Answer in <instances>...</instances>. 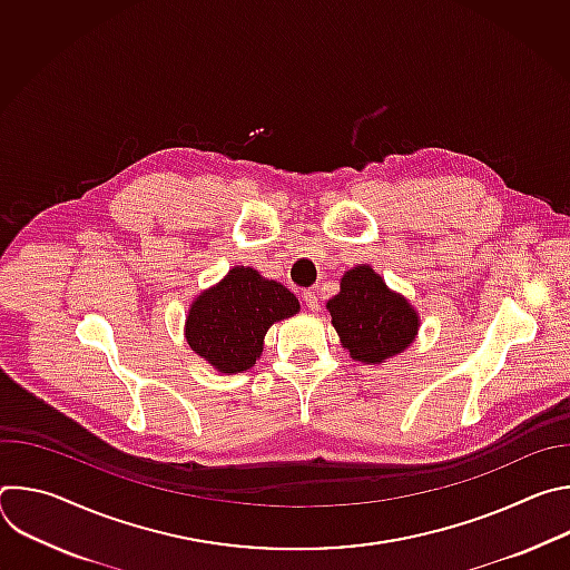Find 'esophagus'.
Instances as JSON below:
<instances>
[{
  "instance_id": "1",
  "label": "esophagus",
  "mask_w": 570,
  "mask_h": 570,
  "mask_svg": "<svg viewBox=\"0 0 570 570\" xmlns=\"http://www.w3.org/2000/svg\"><path fill=\"white\" fill-rule=\"evenodd\" d=\"M302 297H304V302H306V306L311 308V311H317L320 308V302H317V295H315V291H304L302 293Z\"/></svg>"
}]
</instances>
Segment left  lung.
Returning a JSON list of instances; mask_svg holds the SVG:
<instances>
[{
    "instance_id": "1",
    "label": "left lung",
    "mask_w": 570,
    "mask_h": 570,
    "mask_svg": "<svg viewBox=\"0 0 570 570\" xmlns=\"http://www.w3.org/2000/svg\"><path fill=\"white\" fill-rule=\"evenodd\" d=\"M332 324L354 361L383 363L417 336L420 315L403 295L390 291L372 266H356L341 279V293L327 302Z\"/></svg>"
}]
</instances>
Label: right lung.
Listing matches in <instances>:
<instances>
[{"instance_id":"right-lung-1","label":"right lung","mask_w":570,"mask_h":570,"mask_svg":"<svg viewBox=\"0 0 570 570\" xmlns=\"http://www.w3.org/2000/svg\"><path fill=\"white\" fill-rule=\"evenodd\" d=\"M297 311L299 302L286 286L250 266H236L194 299L185 338L214 370L236 374L257 363L273 324Z\"/></svg>"}]
</instances>
